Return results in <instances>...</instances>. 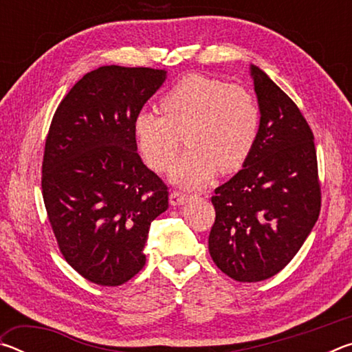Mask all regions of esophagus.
<instances>
[{"mask_svg":"<svg viewBox=\"0 0 352 352\" xmlns=\"http://www.w3.org/2000/svg\"><path fill=\"white\" fill-rule=\"evenodd\" d=\"M189 199H190V195L178 192V190H174V192H170V195H169V204L172 206H180V205L188 204Z\"/></svg>","mask_w":352,"mask_h":352,"instance_id":"obj_1","label":"esophagus"}]
</instances>
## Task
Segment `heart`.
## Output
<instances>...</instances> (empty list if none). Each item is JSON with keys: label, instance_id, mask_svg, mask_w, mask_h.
<instances>
[{"label": "heart", "instance_id": "obj_1", "mask_svg": "<svg viewBox=\"0 0 352 352\" xmlns=\"http://www.w3.org/2000/svg\"><path fill=\"white\" fill-rule=\"evenodd\" d=\"M162 110L136 113L133 133L147 164L160 172L175 160L183 133L189 147L170 170L182 188H200L217 170L242 168L259 133L261 111L252 94L201 74L178 80L163 96Z\"/></svg>", "mask_w": 352, "mask_h": 352}]
</instances>
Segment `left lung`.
Returning <instances> with one entry per match:
<instances>
[{
    "label": "left lung",
    "instance_id": "1",
    "mask_svg": "<svg viewBox=\"0 0 352 352\" xmlns=\"http://www.w3.org/2000/svg\"><path fill=\"white\" fill-rule=\"evenodd\" d=\"M261 111L259 133L243 168L216 188V220L208 239L220 270L258 283L294 259L321 205L314 133L287 94L250 65Z\"/></svg>",
    "mask_w": 352,
    "mask_h": 352
}]
</instances>
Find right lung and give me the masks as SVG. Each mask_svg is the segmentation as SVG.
Returning a JSON list of instances; mask_svg holds the SVG:
<instances>
[{"mask_svg": "<svg viewBox=\"0 0 352 352\" xmlns=\"http://www.w3.org/2000/svg\"><path fill=\"white\" fill-rule=\"evenodd\" d=\"M164 69L100 67L57 107L46 136L41 192L58 248L90 283L121 285L146 264L151 223L168 186L142 163L133 119Z\"/></svg>", "mask_w": 352, "mask_h": 352, "instance_id": "obj_1", "label": "right lung"}]
</instances>
